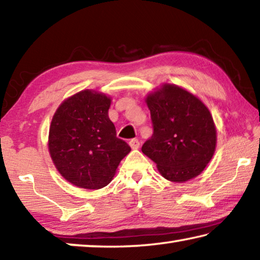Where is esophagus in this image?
<instances>
[{
	"label": "esophagus",
	"instance_id": "esophagus-1",
	"mask_svg": "<svg viewBox=\"0 0 260 260\" xmlns=\"http://www.w3.org/2000/svg\"><path fill=\"white\" fill-rule=\"evenodd\" d=\"M129 146H131L132 149H139V147H140L139 140L138 139H132L129 141Z\"/></svg>",
	"mask_w": 260,
	"mask_h": 260
}]
</instances>
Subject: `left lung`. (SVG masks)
<instances>
[{
	"label": "left lung",
	"instance_id": "1",
	"mask_svg": "<svg viewBox=\"0 0 260 260\" xmlns=\"http://www.w3.org/2000/svg\"><path fill=\"white\" fill-rule=\"evenodd\" d=\"M153 127L142 152L165 179L184 182L202 173L212 158L217 131L209 109L179 86L165 83L146 99Z\"/></svg>",
	"mask_w": 260,
	"mask_h": 260
}]
</instances>
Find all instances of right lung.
<instances>
[{"label":"right lung","instance_id":"add662e5","mask_svg":"<svg viewBox=\"0 0 260 260\" xmlns=\"http://www.w3.org/2000/svg\"><path fill=\"white\" fill-rule=\"evenodd\" d=\"M111 100L82 90L65 100L52 117L48 147L56 169L79 188L100 189L111 181L131 151L109 118Z\"/></svg>","mask_w":260,"mask_h":260}]
</instances>
